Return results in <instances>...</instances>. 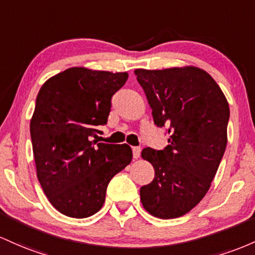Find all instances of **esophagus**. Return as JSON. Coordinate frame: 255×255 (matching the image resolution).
I'll list each match as a JSON object with an SVG mask.
<instances>
[{
  "mask_svg": "<svg viewBox=\"0 0 255 255\" xmlns=\"http://www.w3.org/2000/svg\"><path fill=\"white\" fill-rule=\"evenodd\" d=\"M132 154H133V159H138L139 154H141V148H139V147H132Z\"/></svg>",
  "mask_w": 255,
  "mask_h": 255,
  "instance_id": "obj_1",
  "label": "esophagus"
}]
</instances>
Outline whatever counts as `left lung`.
<instances>
[{
    "label": "left lung",
    "instance_id": "obj_1",
    "mask_svg": "<svg viewBox=\"0 0 255 255\" xmlns=\"http://www.w3.org/2000/svg\"><path fill=\"white\" fill-rule=\"evenodd\" d=\"M154 124L170 135L164 150L144 148L155 171L139 189L144 210L160 219L184 216L204 199L228 143V100L216 81L195 66L135 70Z\"/></svg>",
    "mask_w": 255,
    "mask_h": 255
}]
</instances>
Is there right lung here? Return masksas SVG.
<instances>
[{
	"instance_id": "obj_1",
	"label": "right lung",
	"mask_w": 255,
	"mask_h": 255,
	"mask_svg": "<svg viewBox=\"0 0 255 255\" xmlns=\"http://www.w3.org/2000/svg\"><path fill=\"white\" fill-rule=\"evenodd\" d=\"M112 73L71 67L39 89L30 123L37 178L60 213L87 218L101 210L108 183L132 160L127 143H97L111 99L128 81Z\"/></svg>"
}]
</instances>
